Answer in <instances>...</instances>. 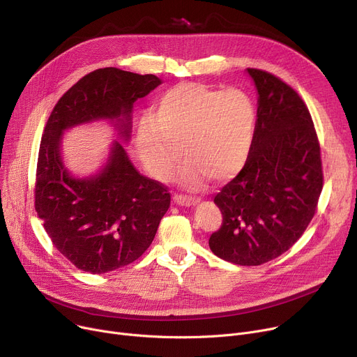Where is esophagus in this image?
I'll list each match as a JSON object with an SVG mask.
<instances>
[{
  "label": "esophagus",
  "mask_w": 357,
  "mask_h": 357,
  "mask_svg": "<svg viewBox=\"0 0 357 357\" xmlns=\"http://www.w3.org/2000/svg\"><path fill=\"white\" fill-rule=\"evenodd\" d=\"M174 201L178 205H183V207H191V205H195L199 202L198 197H190V195H182V194H175Z\"/></svg>",
  "instance_id": "esophagus-1"
}]
</instances>
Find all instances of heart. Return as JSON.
Listing matches in <instances>:
<instances>
[{"label": "heart", "mask_w": 357, "mask_h": 357, "mask_svg": "<svg viewBox=\"0 0 357 357\" xmlns=\"http://www.w3.org/2000/svg\"><path fill=\"white\" fill-rule=\"evenodd\" d=\"M256 119V102L245 89L181 82L158 98L153 114L140 119L136 144L149 174L158 179L171 178L183 150L188 159L179 181L197 186L208 176L229 179L245 166Z\"/></svg>", "instance_id": "1"}]
</instances>
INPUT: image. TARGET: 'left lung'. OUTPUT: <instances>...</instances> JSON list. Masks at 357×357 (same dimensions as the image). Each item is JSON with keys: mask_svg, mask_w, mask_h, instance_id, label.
<instances>
[{"mask_svg": "<svg viewBox=\"0 0 357 357\" xmlns=\"http://www.w3.org/2000/svg\"><path fill=\"white\" fill-rule=\"evenodd\" d=\"M257 120L249 158L214 202L221 227L213 253L240 266H257L285 253L312 220L323 190L320 142L298 92L271 72L249 68Z\"/></svg>", "mask_w": 357, "mask_h": 357, "instance_id": "obj_1", "label": "left lung"}]
</instances>
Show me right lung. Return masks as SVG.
Masks as SVG:
<instances>
[{"label": "right lung", "mask_w": 357, "mask_h": 357, "mask_svg": "<svg viewBox=\"0 0 357 357\" xmlns=\"http://www.w3.org/2000/svg\"><path fill=\"white\" fill-rule=\"evenodd\" d=\"M158 85L155 75L97 69L63 93L46 123L34 208L53 246L84 272L105 273L137 260L152 245L171 194L163 183L140 175L117 142L101 174L72 178L61 160L62 131L97 119H116L119 135L127 140L135 101Z\"/></svg>", "instance_id": "1"}]
</instances>
